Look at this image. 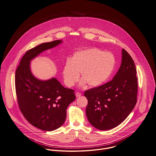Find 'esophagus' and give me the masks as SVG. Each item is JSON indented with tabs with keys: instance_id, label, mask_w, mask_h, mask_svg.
Masks as SVG:
<instances>
[{
	"instance_id": "obj_1",
	"label": "esophagus",
	"mask_w": 156,
	"mask_h": 156,
	"mask_svg": "<svg viewBox=\"0 0 156 156\" xmlns=\"http://www.w3.org/2000/svg\"><path fill=\"white\" fill-rule=\"evenodd\" d=\"M82 95V94L81 93H80V92H76V97L77 98V97H80V96Z\"/></svg>"
}]
</instances>
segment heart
Returning <instances> with one entry per match:
<instances>
[{"label": "heart", "mask_w": 156, "mask_h": 156, "mask_svg": "<svg viewBox=\"0 0 156 156\" xmlns=\"http://www.w3.org/2000/svg\"><path fill=\"white\" fill-rule=\"evenodd\" d=\"M115 66V58L110 52L90 48L75 52L71 59L66 61L62 76L66 85L72 87L79 80L80 73L83 79L80 86L86 83L97 87L104 83L110 77Z\"/></svg>", "instance_id": "obj_1"}]
</instances>
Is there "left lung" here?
I'll use <instances>...</instances> for the list:
<instances>
[{"label":"left lung","instance_id":"left-lung-1","mask_svg":"<svg viewBox=\"0 0 156 156\" xmlns=\"http://www.w3.org/2000/svg\"><path fill=\"white\" fill-rule=\"evenodd\" d=\"M122 63L112 80L85 91L87 118L95 128L110 130L122 123L136 103L138 78L133 59L124 49Z\"/></svg>","mask_w":156,"mask_h":156}]
</instances>
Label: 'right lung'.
<instances>
[{
  "instance_id": "1",
  "label": "right lung",
  "mask_w": 156,
  "mask_h": 156,
  "mask_svg": "<svg viewBox=\"0 0 156 156\" xmlns=\"http://www.w3.org/2000/svg\"><path fill=\"white\" fill-rule=\"evenodd\" d=\"M62 42L43 43L26 52L16 70L15 83L20 109L33 126L45 131L61 127L69 104L76 99L74 90L64 87L55 77L43 80L36 77L30 62L43 52Z\"/></svg>"
}]
</instances>
